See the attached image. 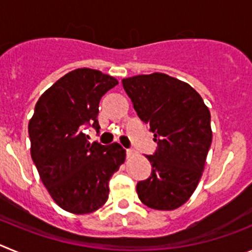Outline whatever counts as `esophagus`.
I'll list each match as a JSON object with an SVG mask.
<instances>
[{
  "mask_svg": "<svg viewBox=\"0 0 252 252\" xmlns=\"http://www.w3.org/2000/svg\"><path fill=\"white\" fill-rule=\"evenodd\" d=\"M135 153H136V151L133 150V149H127V150H126V157L127 158L133 157V155H135Z\"/></svg>",
  "mask_w": 252,
  "mask_h": 252,
  "instance_id": "obj_1",
  "label": "esophagus"
}]
</instances>
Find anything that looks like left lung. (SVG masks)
<instances>
[{"label": "left lung", "instance_id": "left-lung-1", "mask_svg": "<svg viewBox=\"0 0 252 252\" xmlns=\"http://www.w3.org/2000/svg\"><path fill=\"white\" fill-rule=\"evenodd\" d=\"M133 108L154 133L151 174L136 192L145 206L171 211L186 203L202 177L212 142L211 113L192 87L162 73L122 79Z\"/></svg>", "mask_w": 252, "mask_h": 252}]
</instances>
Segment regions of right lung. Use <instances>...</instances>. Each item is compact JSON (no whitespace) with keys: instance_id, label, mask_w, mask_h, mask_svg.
Here are the masks:
<instances>
[{"instance_id":"1","label":"right lung","mask_w":252,"mask_h":252,"mask_svg":"<svg viewBox=\"0 0 252 252\" xmlns=\"http://www.w3.org/2000/svg\"><path fill=\"white\" fill-rule=\"evenodd\" d=\"M119 82L90 68L55 82L35 104L29 122L31 158L55 203L75 215L91 213L108 199L111 177L125 161L117 142L102 145L83 132H99L98 104Z\"/></svg>"}]
</instances>
